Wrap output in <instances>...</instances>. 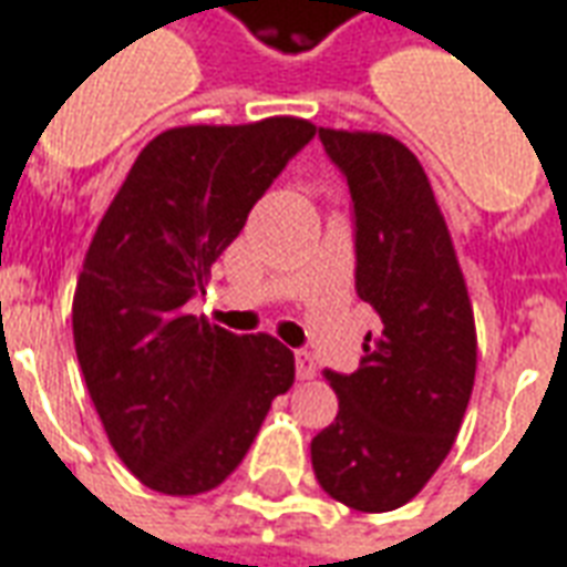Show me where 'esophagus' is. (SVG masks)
Segmentation results:
<instances>
[{
  "label": "esophagus",
  "mask_w": 567,
  "mask_h": 567,
  "mask_svg": "<svg viewBox=\"0 0 567 567\" xmlns=\"http://www.w3.org/2000/svg\"><path fill=\"white\" fill-rule=\"evenodd\" d=\"M295 364H297V380H312V377L319 373V368H316V358L309 355V352H297Z\"/></svg>",
  "instance_id": "1"
}]
</instances>
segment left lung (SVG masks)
Masks as SVG:
<instances>
[{"label":"left lung","instance_id":"left-lung-1","mask_svg":"<svg viewBox=\"0 0 567 567\" xmlns=\"http://www.w3.org/2000/svg\"><path fill=\"white\" fill-rule=\"evenodd\" d=\"M355 203V291L380 316L355 373L324 370L340 398L312 437V471L346 507L416 498L450 455L474 392L476 328L450 227L413 151L385 133L319 127Z\"/></svg>","mask_w":567,"mask_h":567}]
</instances>
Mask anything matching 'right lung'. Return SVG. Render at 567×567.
<instances>
[{"instance_id":"obj_1","label":"right lung","mask_w":567,"mask_h":567,"mask_svg":"<svg viewBox=\"0 0 567 567\" xmlns=\"http://www.w3.org/2000/svg\"><path fill=\"white\" fill-rule=\"evenodd\" d=\"M312 136L288 115L163 130L93 234L72 337L109 443L142 486L182 498L221 486L295 382L276 337H236L185 307Z\"/></svg>"}]
</instances>
